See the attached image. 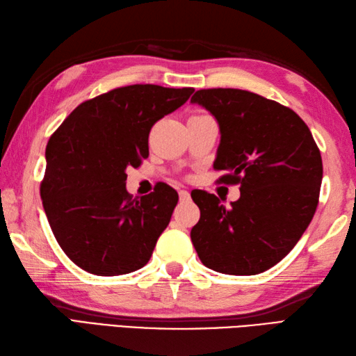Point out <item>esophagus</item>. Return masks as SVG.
Returning a JSON list of instances; mask_svg holds the SVG:
<instances>
[{"label":"esophagus","instance_id":"1","mask_svg":"<svg viewBox=\"0 0 356 356\" xmlns=\"http://www.w3.org/2000/svg\"><path fill=\"white\" fill-rule=\"evenodd\" d=\"M179 197H180V200H182V202H188V200H190L191 195H190V193H188V191L180 190L179 191Z\"/></svg>","mask_w":356,"mask_h":356}]
</instances>
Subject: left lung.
<instances>
[{"mask_svg":"<svg viewBox=\"0 0 356 356\" xmlns=\"http://www.w3.org/2000/svg\"><path fill=\"white\" fill-rule=\"evenodd\" d=\"M220 127L214 170L240 185L226 209L214 194L191 197L200 220L193 245L207 268L229 275L268 270L292 251L318 207L323 179L320 149L297 113L238 88H202L191 97Z\"/></svg>","mask_w":356,"mask_h":356,"instance_id":"1","label":"left lung"}]
</instances>
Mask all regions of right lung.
Wrapping results in <instances>:
<instances>
[{
  "instance_id": "add662e5",
  "label": "right lung",
  "mask_w": 356,
  "mask_h": 356,
  "mask_svg": "<svg viewBox=\"0 0 356 356\" xmlns=\"http://www.w3.org/2000/svg\"><path fill=\"white\" fill-rule=\"evenodd\" d=\"M193 92L153 84L113 88L79 104L50 136L42 207L59 246L81 269L111 277L148 263L179 195L159 182L133 199L125 171L148 157L151 127Z\"/></svg>"
}]
</instances>
